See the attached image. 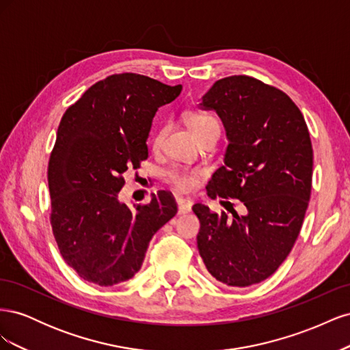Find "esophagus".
I'll list each match as a JSON object with an SVG mask.
<instances>
[{
  "label": "esophagus",
  "mask_w": 350,
  "mask_h": 350,
  "mask_svg": "<svg viewBox=\"0 0 350 350\" xmlns=\"http://www.w3.org/2000/svg\"><path fill=\"white\" fill-rule=\"evenodd\" d=\"M176 203H178V213L179 215H185L188 211H191V203L189 201L181 198V197H176Z\"/></svg>",
  "instance_id": "1"
}]
</instances>
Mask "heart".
Wrapping results in <instances>:
<instances>
[{"label": "heart", "mask_w": 350, "mask_h": 350, "mask_svg": "<svg viewBox=\"0 0 350 350\" xmlns=\"http://www.w3.org/2000/svg\"><path fill=\"white\" fill-rule=\"evenodd\" d=\"M184 120L187 122V125L189 126L197 139H203V137L208 135V134H217L220 133V126L217 120L215 118L213 115L206 113V112H198V111H193V112H187L184 115ZM167 131V124H163L157 129L156 134L153 135L152 144L154 149L161 147L165 134ZM204 172L203 169L200 167H184V166H175L171 167L166 172V179L167 183L172 185L174 189L179 193H193L194 189L198 187L201 178H203Z\"/></svg>", "instance_id": "heart-1"}]
</instances>
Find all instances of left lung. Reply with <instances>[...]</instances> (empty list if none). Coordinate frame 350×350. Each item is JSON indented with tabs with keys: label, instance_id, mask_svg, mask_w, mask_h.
<instances>
[{
	"label": "left lung",
	"instance_id": "1",
	"mask_svg": "<svg viewBox=\"0 0 350 350\" xmlns=\"http://www.w3.org/2000/svg\"><path fill=\"white\" fill-rule=\"evenodd\" d=\"M201 107L217 112L229 139L207 196L237 198L245 213L230 201L232 217L194 204L197 247L216 280L245 288L279 269L301 232L312 183L308 126L288 94L250 76L217 80Z\"/></svg>",
	"mask_w": 350,
	"mask_h": 350
}]
</instances>
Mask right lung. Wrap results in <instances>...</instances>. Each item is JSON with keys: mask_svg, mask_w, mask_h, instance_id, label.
Here are the masks:
<instances>
[{"mask_svg": "<svg viewBox=\"0 0 350 350\" xmlns=\"http://www.w3.org/2000/svg\"><path fill=\"white\" fill-rule=\"evenodd\" d=\"M181 90L142 74H112L62 115L48 163L49 220L62 258L83 280L113 286L131 279L152 237L176 215L165 189L135 210L118 193L124 172L149 157L157 108Z\"/></svg>", "mask_w": 350, "mask_h": 350, "instance_id": "add662e5", "label": "right lung"}]
</instances>
